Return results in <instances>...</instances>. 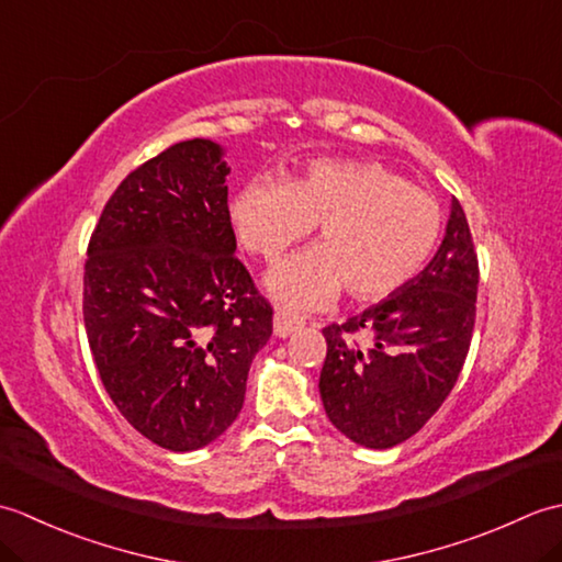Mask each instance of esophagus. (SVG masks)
I'll return each mask as SVG.
<instances>
[{"instance_id": "34e87169", "label": "esophagus", "mask_w": 562, "mask_h": 562, "mask_svg": "<svg viewBox=\"0 0 562 562\" xmlns=\"http://www.w3.org/2000/svg\"><path fill=\"white\" fill-rule=\"evenodd\" d=\"M302 324L304 318L300 314L290 312V308H278V312H274V336L278 338H288L290 333L302 328Z\"/></svg>"}]
</instances>
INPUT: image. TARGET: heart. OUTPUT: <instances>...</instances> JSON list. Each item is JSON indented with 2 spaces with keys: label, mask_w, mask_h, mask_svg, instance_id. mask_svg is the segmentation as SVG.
Segmentation results:
<instances>
[{
  "label": "heart",
  "mask_w": 562,
  "mask_h": 562,
  "mask_svg": "<svg viewBox=\"0 0 562 562\" xmlns=\"http://www.w3.org/2000/svg\"><path fill=\"white\" fill-rule=\"evenodd\" d=\"M232 222L241 246L266 262L318 224V246L268 278L272 294L296 306L326 304L342 288L357 302L396 294L441 236L439 202L379 161H314L288 183L254 178L234 195Z\"/></svg>",
  "instance_id": "heart-1"
}]
</instances>
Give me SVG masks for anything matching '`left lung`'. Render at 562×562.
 Returning a JSON list of instances; mask_svg holds the SVG:
<instances>
[{
  "label": "left lung",
  "instance_id": "1",
  "mask_svg": "<svg viewBox=\"0 0 562 562\" xmlns=\"http://www.w3.org/2000/svg\"><path fill=\"white\" fill-rule=\"evenodd\" d=\"M479 256L461 202L429 266L389 300L324 328L318 391L328 420L369 449L413 437L447 401L475 324Z\"/></svg>",
  "mask_w": 562,
  "mask_h": 562
}]
</instances>
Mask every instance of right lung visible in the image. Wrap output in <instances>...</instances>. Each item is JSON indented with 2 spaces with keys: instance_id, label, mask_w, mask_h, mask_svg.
<instances>
[{
  "instance_id": "obj_1",
  "label": "right lung",
  "mask_w": 562,
  "mask_h": 562,
  "mask_svg": "<svg viewBox=\"0 0 562 562\" xmlns=\"http://www.w3.org/2000/svg\"><path fill=\"white\" fill-rule=\"evenodd\" d=\"M222 147L186 139L115 188L83 266V326L115 408L171 451L217 439L241 413L272 306L244 262Z\"/></svg>"
}]
</instances>
